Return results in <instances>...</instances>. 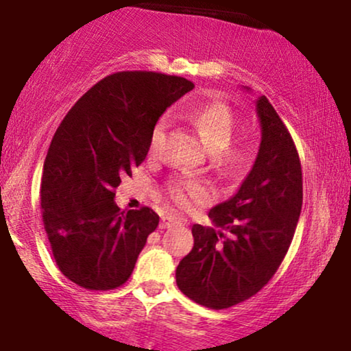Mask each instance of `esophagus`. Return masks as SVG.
Here are the masks:
<instances>
[{
	"mask_svg": "<svg viewBox=\"0 0 351 351\" xmlns=\"http://www.w3.org/2000/svg\"><path fill=\"white\" fill-rule=\"evenodd\" d=\"M179 222H180V220L176 219V217H172V215H162L161 222H160V228H171V227H174V225L179 223Z\"/></svg>",
	"mask_w": 351,
	"mask_h": 351,
	"instance_id": "1",
	"label": "esophagus"
}]
</instances>
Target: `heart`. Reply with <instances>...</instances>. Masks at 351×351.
I'll list each match as a JSON object with an SVG mask.
<instances>
[{"instance_id": "b5f03b06", "label": "heart", "mask_w": 351, "mask_h": 351, "mask_svg": "<svg viewBox=\"0 0 351 351\" xmlns=\"http://www.w3.org/2000/svg\"><path fill=\"white\" fill-rule=\"evenodd\" d=\"M191 121L203 137L206 147L213 153V160L219 166L230 171H239L251 165L254 148L246 142L233 143L237 134V118L225 104L213 102L201 105L190 114ZM167 121L161 118L155 124L150 138V150L156 152L165 137ZM169 198L177 206H189L191 201H204L209 198V190L201 180L190 177H176L167 184Z\"/></svg>"}]
</instances>
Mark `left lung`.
Wrapping results in <instances>:
<instances>
[{
    "instance_id": "left-lung-1",
    "label": "left lung",
    "mask_w": 351,
    "mask_h": 351,
    "mask_svg": "<svg viewBox=\"0 0 351 351\" xmlns=\"http://www.w3.org/2000/svg\"><path fill=\"white\" fill-rule=\"evenodd\" d=\"M256 110L262 129L256 162L237 195L209 210L215 227L230 237L195 223L193 249L176 270L179 289L213 310L241 304L271 280L300 217L304 193L295 143L265 95Z\"/></svg>"
}]
</instances>
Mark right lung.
I'll use <instances>...</instances> for the list:
<instances>
[{
	"mask_svg": "<svg viewBox=\"0 0 351 351\" xmlns=\"http://www.w3.org/2000/svg\"><path fill=\"white\" fill-rule=\"evenodd\" d=\"M195 88L155 71H118L94 84L66 113L47 150L41 179L43 223L64 275L84 289L124 285L160 215L124 213L114 190L150 150L167 107Z\"/></svg>",
	"mask_w": 351,
	"mask_h": 351,
	"instance_id": "add662e5",
	"label": "right lung"
}]
</instances>
